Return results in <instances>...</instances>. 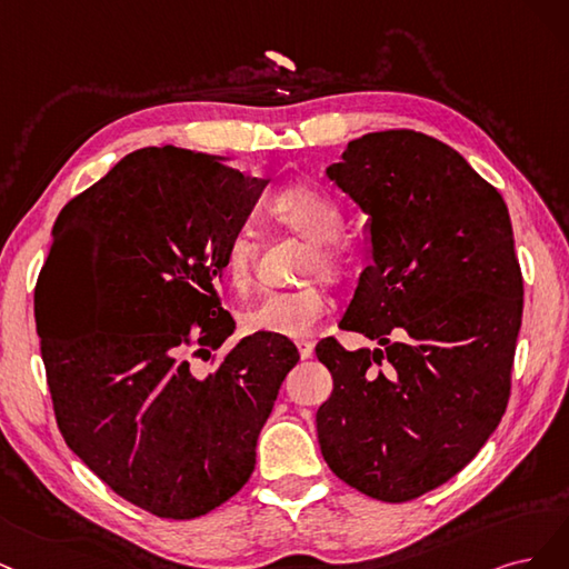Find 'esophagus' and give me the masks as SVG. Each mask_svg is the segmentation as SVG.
I'll return each mask as SVG.
<instances>
[{
    "label": "esophagus",
    "instance_id": "34e87169",
    "mask_svg": "<svg viewBox=\"0 0 569 569\" xmlns=\"http://www.w3.org/2000/svg\"><path fill=\"white\" fill-rule=\"evenodd\" d=\"M298 350H300L302 359H309L311 355H315V342H311V340H298Z\"/></svg>",
    "mask_w": 569,
    "mask_h": 569
}]
</instances>
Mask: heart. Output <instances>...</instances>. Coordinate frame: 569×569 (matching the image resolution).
Wrapping results in <instances>:
<instances>
[{
    "label": "heart",
    "mask_w": 569,
    "mask_h": 569,
    "mask_svg": "<svg viewBox=\"0 0 569 569\" xmlns=\"http://www.w3.org/2000/svg\"><path fill=\"white\" fill-rule=\"evenodd\" d=\"M267 212L281 227L307 238L309 252L302 262L305 279H340L347 269V254L336 241L342 229V212L326 191L309 184H290L267 200ZM224 283L246 296L254 283V238L250 229H236L222 252ZM331 307L321 283H307L296 290H269L243 311L248 333H271L305 338Z\"/></svg>",
    "instance_id": "obj_1"
}]
</instances>
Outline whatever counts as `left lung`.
<instances>
[{
  "label": "left lung",
  "mask_w": 569,
  "mask_h": 569,
  "mask_svg": "<svg viewBox=\"0 0 569 569\" xmlns=\"http://www.w3.org/2000/svg\"><path fill=\"white\" fill-rule=\"evenodd\" d=\"M326 177L366 219L369 267L340 328L376 340L317 357L323 461L378 501H411L463 470L497 430L522 323V273L501 193L413 130L347 143Z\"/></svg>",
  "instance_id": "1"
}]
</instances>
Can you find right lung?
<instances>
[{
  "mask_svg": "<svg viewBox=\"0 0 569 569\" xmlns=\"http://www.w3.org/2000/svg\"><path fill=\"white\" fill-rule=\"evenodd\" d=\"M269 179L174 146L124 156L53 224L34 321L66 445L158 518L206 516L241 489L281 382L283 336L252 333L212 373L193 359L236 331L222 252Z\"/></svg>",
  "mask_w": 569,
  "mask_h": 569,
  "instance_id": "right-lung-1",
  "label": "right lung"
}]
</instances>
